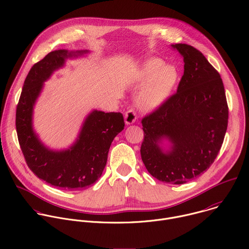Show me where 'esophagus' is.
<instances>
[{"label": "esophagus", "mask_w": 249, "mask_h": 249, "mask_svg": "<svg viewBox=\"0 0 249 249\" xmlns=\"http://www.w3.org/2000/svg\"><path fill=\"white\" fill-rule=\"evenodd\" d=\"M124 118H125V123L127 125L133 124L137 119V113L134 109H129L128 111H126Z\"/></svg>", "instance_id": "34e87169"}]
</instances>
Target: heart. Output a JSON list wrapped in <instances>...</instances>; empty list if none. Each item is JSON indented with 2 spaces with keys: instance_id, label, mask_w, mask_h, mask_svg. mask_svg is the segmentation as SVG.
I'll use <instances>...</instances> for the list:
<instances>
[{
  "instance_id": "1",
  "label": "heart",
  "mask_w": 249,
  "mask_h": 249,
  "mask_svg": "<svg viewBox=\"0 0 249 249\" xmlns=\"http://www.w3.org/2000/svg\"><path fill=\"white\" fill-rule=\"evenodd\" d=\"M179 77L175 65L165 64L158 58L146 60L136 76L139 85H145L137 97L138 107L144 111L161 107L170 98Z\"/></svg>"
}]
</instances>
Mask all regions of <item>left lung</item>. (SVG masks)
<instances>
[{"mask_svg":"<svg viewBox=\"0 0 249 249\" xmlns=\"http://www.w3.org/2000/svg\"><path fill=\"white\" fill-rule=\"evenodd\" d=\"M171 47L184 58V75L177 93L142 118L141 156L151 176L182 185L214 162L227 131L229 110L221 76L206 57L187 44Z\"/></svg>","mask_w":249,"mask_h":249,"instance_id":"1","label":"left lung"}]
</instances>
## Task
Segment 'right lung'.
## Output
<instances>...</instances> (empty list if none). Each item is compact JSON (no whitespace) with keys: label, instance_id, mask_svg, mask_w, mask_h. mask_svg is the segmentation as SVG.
<instances>
[{"label":"right lung","instance_id":"add662e5","mask_svg":"<svg viewBox=\"0 0 249 249\" xmlns=\"http://www.w3.org/2000/svg\"><path fill=\"white\" fill-rule=\"evenodd\" d=\"M89 51L56 50L49 53L30 69L17 107L18 142L30 170L41 180L66 191H79L94 184L103 174L113 139L124 129L120 112L91 111L82 124L75 142L65 149L46 146L33 128V111L44 82L75 58Z\"/></svg>","mask_w":249,"mask_h":249}]
</instances>
